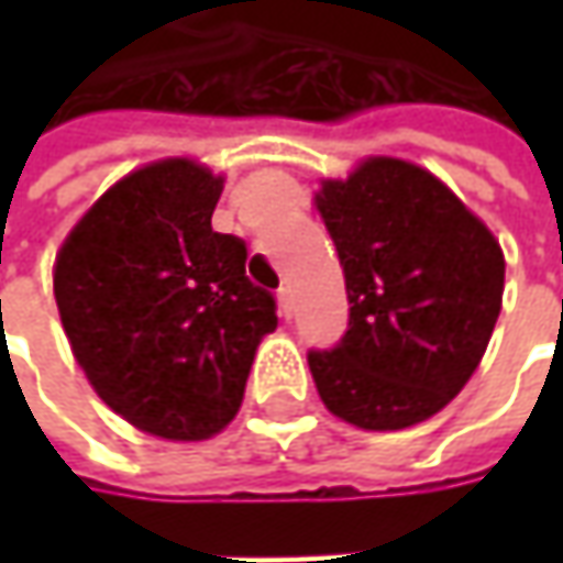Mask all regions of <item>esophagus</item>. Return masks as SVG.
I'll return each instance as SVG.
<instances>
[{"mask_svg": "<svg viewBox=\"0 0 563 563\" xmlns=\"http://www.w3.org/2000/svg\"><path fill=\"white\" fill-rule=\"evenodd\" d=\"M278 310H282V316H285V319L294 313V297H291V288H288V285H282V288H278Z\"/></svg>", "mask_w": 563, "mask_h": 563, "instance_id": "esophagus-1", "label": "esophagus"}]
</instances>
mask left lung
<instances>
[{"label":"left lung","mask_w":563,"mask_h":563,"mask_svg":"<svg viewBox=\"0 0 563 563\" xmlns=\"http://www.w3.org/2000/svg\"><path fill=\"white\" fill-rule=\"evenodd\" d=\"M344 269L347 332L310 351L322 404L360 429L429 420L466 385L501 313L505 253L448 187L404 159H366L316 194Z\"/></svg>","instance_id":"obj_1"}]
</instances>
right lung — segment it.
<instances>
[{
	"label": "right lung",
	"mask_w": 563,
	"mask_h": 563,
	"mask_svg": "<svg viewBox=\"0 0 563 563\" xmlns=\"http://www.w3.org/2000/svg\"><path fill=\"white\" fill-rule=\"evenodd\" d=\"M222 178L190 159L143 165L99 197L55 256V303L80 369L150 435L200 442L234 420L253 354L278 325L212 231Z\"/></svg>",
	"instance_id": "obj_1"
}]
</instances>
